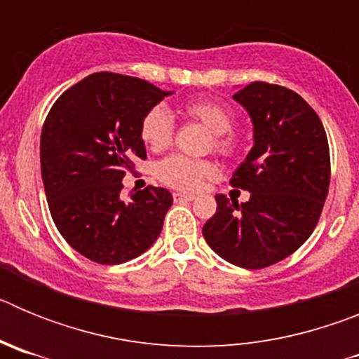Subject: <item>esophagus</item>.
<instances>
[{"label": "esophagus", "mask_w": 359, "mask_h": 359, "mask_svg": "<svg viewBox=\"0 0 359 359\" xmlns=\"http://www.w3.org/2000/svg\"><path fill=\"white\" fill-rule=\"evenodd\" d=\"M174 201L183 203V201H194L192 194H182V192H174Z\"/></svg>", "instance_id": "34e87169"}]
</instances>
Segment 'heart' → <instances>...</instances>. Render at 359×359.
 Segmentation results:
<instances>
[{"label":"heart","mask_w":359,"mask_h":359,"mask_svg":"<svg viewBox=\"0 0 359 359\" xmlns=\"http://www.w3.org/2000/svg\"><path fill=\"white\" fill-rule=\"evenodd\" d=\"M183 115L192 122L201 123L212 133V147L223 156H233L239 151V138L231 128L236 123V115L228 106L208 98L190 100L183 106ZM172 118L163 106H154L147 111L140 123V136L144 144L152 151H161L172 142ZM217 169L208 160H190V158L174 156L165 158L156 167V174L165 185L177 190H196L205 180L215 176Z\"/></svg>","instance_id":"obj_1"}]
</instances>
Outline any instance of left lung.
I'll list each match as a JSON object with an SVG mask.
<instances>
[{"label": "left lung", "instance_id": "left-lung-1", "mask_svg": "<svg viewBox=\"0 0 359 359\" xmlns=\"http://www.w3.org/2000/svg\"><path fill=\"white\" fill-rule=\"evenodd\" d=\"M233 98L252 118L253 147L230 185L250 199L215 196L203 237L224 261L261 269L297 252L318 223L331 182L327 135L315 109L284 86L257 81Z\"/></svg>", "mask_w": 359, "mask_h": 359}]
</instances>
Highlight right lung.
I'll return each instance as SVG.
<instances>
[{
	"label": "right lung",
	"instance_id": "right-lung-1",
	"mask_svg": "<svg viewBox=\"0 0 359 359\" xmlns=\"http://www.w3.org/2000/svg\"><path fill=\"white\" fill-rule=\"evenodd\" d=\"M170 91L120 73H91L66 90L41 133V174L57 230L98 264H122L154 244L172 205L169 190L122 199L133 160H145L140 123Z\"/></svg>",
	"mask_w": 359,
	"mask_h": 359
}]
</instances>
